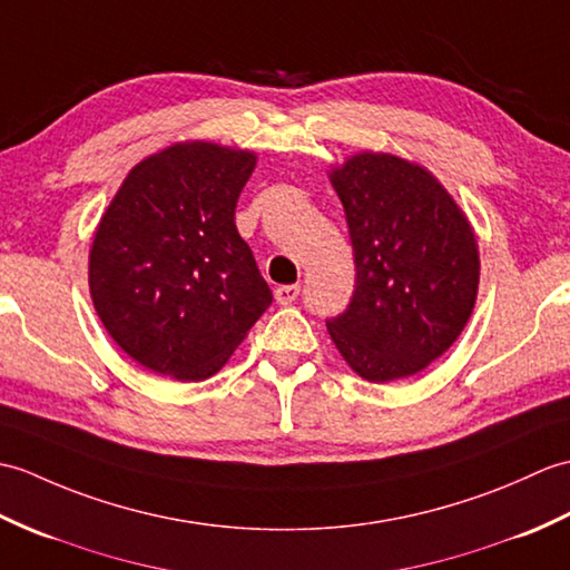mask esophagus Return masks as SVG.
<instances>
[{"label":"esophagus","mask_w":570,"mask_h":570,"mask_svg":"<svg viewBox=\"0 0 570 570\" xmlns=\"http://www.w3.org/2000/svg\"><path fill=\"white\" fill-rule=\"evenodd\" d=\"M299 295V285H281L275 287V299L277 305H293Z\"/></svg>","instance_id":"esophagus-1"}]
</instances>
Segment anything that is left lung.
<instances>
[{"instance_id": "1", "label": "left lung", "mask_w": 570, "mask_h": 570, "mask_svg": "<svg viewBox=\"0 0 570 570\" xmlns=\"http://www.w3.org/2000/svg\"><path fill=\"white\" fill-rule=\"evenodd\" d=\"M328 178L356 263V289L326 320L328 334L365 381L410 377L471 320L480 281L473 226L432 173L397 156L363 150Z\"/></svg>"}]
</instances>
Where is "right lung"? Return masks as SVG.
Returning <instances> with one entry per match:
<instances>
[{
  "instance_id": "1",
  "label": "right lung",
  "mask_w": 570,
  "mask_h": 570,
  "mask_svg": "<svg viewBox=\"0 0 570 570\" xmlns=\"http://www.w3.org/2000/svg\"><path fill=\"white\" fill-rule=\"evenodd\" d=\"M256 154L175 144L126 175L95 232L90 295L109 336L144 368L205 381L273 293L236 232Z\"/></svg>"
}]
</instances>
